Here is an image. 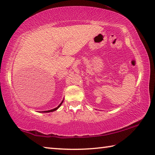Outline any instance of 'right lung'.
Instances as JSON below:
<instances>
[{
	"mask_svg": "<svg viewBox=\"0 0 155 155\" xmlns=\"http://www.w3.org/2000/svg\"><path fill=\"white\" fill-rule=\"evenodd\" d=\"M64 101V100H63ZM63 101H62V102H61V104H60V105H59L58 107H56V108H54V109H52V110H47V111H43V112H53V111H55V110H57V109H58V108H60V106L61 105V104H62L63 103Z\"/></svg>",
	"mask_w": 155,
	"mask_h": 155,
	"instance_id": "obj_1",
	"label": "right lung"
}]
</instances>
